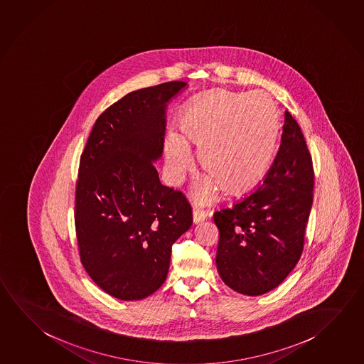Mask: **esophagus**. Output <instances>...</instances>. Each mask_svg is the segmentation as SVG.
<instances>
[{
  "mask_svg": "<svg viewBox=\"0 0 364 364\" xmlns=\"http://www.w3.org/2000/svg\"><path fill=\"white\" fill-rule=\"evenodd\" d=\"M205 217H207L205 210H199V208L193 210V223H200L205 220Z\"/></svg>",
  "mask_w": 364,
  "mask_h": 364,
  "instance_id": "esophagus-1",
  "label": "esophagus"
}]
</instances>
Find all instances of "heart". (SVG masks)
I'll return each mask as SVG.
<instances>
[{
    "label": "heart",
    "instance_id": "1",
    "mask_svg": "<svg viewBox=\"0 0 364 364\" xmlns=\"http://www.w3.org/2000/svg\"><path fill=\"white\" fill-rule=\"evenodd\" d=\"M280 133L279 109L266 93L212 90L189 103L180 115L178 133L165 136L167 173L173 183L183 179L191 165L188 148H196L207 173L198 199L213 200L220 188L242 196L267 176Z\"/></svg>",
    "mask_w": 364,
    "mask_h": 364
}]
</instances>
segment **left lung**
Masks as SVG:
<instances>
[{
    "instance_id": "left-lung-1",
    "label": "left lung",
    "mask_w": 364,
    "mask_h": 364,
    "mask_svg": "<svg viewBox=\"0 0 364 364\" xmlns=\"http://www.w3.org/2000/svg\"><path fill=\"white\" fill-rule=\"evenodd\" d=\"M312 157L298 122L285 111L274 164L253 191L215 212L217 271L236 293L257 296L279 287L299 261L313 202Z\"/></svg>"
}]
</instances>
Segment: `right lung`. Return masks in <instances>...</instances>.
Listing matches in <instances>:
<instances>
[{
  "label": "right lung",
  "instance_id": "add662e5",
  "mask_svg": "<svg viewBox=\"0 0 364 364\" xmlns=\"http://www.w3.org/2000/svg\"><path fill=\"white\" fill-rule=\"evenodd\" d=\"M188 87L134 90L97 119L80 157L75 228L90 279L120 300H141L165 282L173 242L191 229L181 191L161 184L166 111Z\"/></svg>",
  "mask_w": 364,
  "mask_h": 364
}]
</instances>
